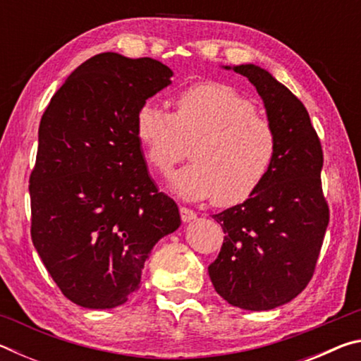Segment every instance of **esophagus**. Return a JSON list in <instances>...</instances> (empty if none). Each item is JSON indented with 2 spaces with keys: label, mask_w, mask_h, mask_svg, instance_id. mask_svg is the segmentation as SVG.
Segmentation results:
<instances>
[{
  "label": "esophagus",
  "mask_w": 361,
  "mask_h": 361,
  "mask_svg": "<svg viewBox=\"0 0 361 361\" xmlns=\"http://www.w3.org/2000/svg\"><path fill=\"white\" fill-rule=\"evenodd\" d=\"M180 215H181V219L185 223H189V221H192V219L197 218L195 212L191 210V209H188V207H180Z\"/></svg>",
  "instance_id": "esophagus-1"
}]
</instances>
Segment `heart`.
<instances>
[{
	"mask_svg": "<svg viewBox=\"0 0 361 361\" xmlns=\"http://www.w3.org/2000/svg\"><path fill=\"white\" fill-rule=\"evenodd\" d=\"M169 114L146 102L135 116V135L146 161L169 175L188 154L194 162L172 176L170 186L186 200L215 195L235 205L258 191L277 157L271 122L239 90L221 82L195 84L172 102Z\"/></svg>",
	"mask_w": 361,
	"mask_h": 361,
	"instance_id": "obj_1",
	"label": "heart"
}]
</instances>
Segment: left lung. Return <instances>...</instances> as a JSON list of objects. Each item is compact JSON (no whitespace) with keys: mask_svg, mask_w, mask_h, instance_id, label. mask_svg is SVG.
<instances>
[{"mask_svg":"<svg viewBox=\"0 0 361 361\" xmlns=\"http://www.w3.org/2000/svg\"><path fill=\"white\" fill-rule=\"evenodd\" d=\"M248 78L277 135V157L245 202L213 218L224 242L209 276L219 296L245 310L290 302L312 279L329 221L322 192L323 152L305 106L258 65L223 66Z\"/></svg>","mask_w":361,"mask_h":361,"instance_id":"obj_1","label":"left lung"}]
</instances>
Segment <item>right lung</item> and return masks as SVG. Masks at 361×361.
<instances>
[{
  "label": "right lung",
  "instance_id": "right-lung-1",
  "mask_svg": "<svg viewBox=\"0 0 361 361\" xmlns=\"http://www.w3.org/2000/svg\"><path fill=\"white\" fill-rule=\"evenodd\" d=\"M172 76L154 59L99 54L66 78L41 118L28 188L32 240L60 291L81 307L130 299L152 247L181 224L135 135L138 108Z\"/></svg>",
  "mask_w": 361,
  "mask_h": 361
}]
</instances>
